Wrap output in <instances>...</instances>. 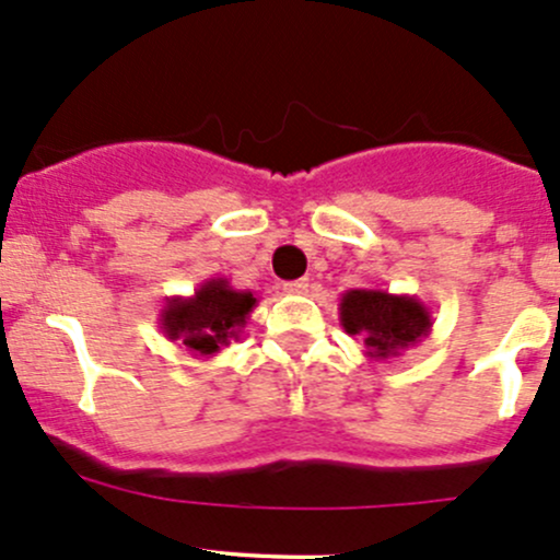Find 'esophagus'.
I'll use <instances>...</instances> for the list:
<instances>
[{"label": "esophagus", "instance_id": "esophagus-1", "mask_svg": "<svg viewBox=\"0 0 560 560\" xmlns=\"http://www.w3.org/2000/svg\"><path fill=\"white\" fill-rule=\"evenodd\" d=\"M284 292H290V295H305V292H308V279L287 281V284H284Z\"/></svg>", "mask_w": 560, "mask_h": 560}]
</instances>
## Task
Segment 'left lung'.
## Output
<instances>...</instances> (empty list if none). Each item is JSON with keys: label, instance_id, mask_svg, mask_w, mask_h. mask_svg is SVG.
I'll return each instance as SVG.
<instances>
[{"label": "left lung", "instance_id": "1", "mask_svg": "<svg viewBox=\"0 0 560 560\" xmlns=\"http://www.w3.org/2000/svg\"><path fill=\"white\" fill-rule=\"evenodd\" d=\"M340 325L362 340L364 357L384 362L399 357L432 332V311L416 295L386 290H346L340 295Z\"/></svg>", "mask_w": 560, "mask_h": 560}]
</instances>
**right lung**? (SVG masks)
<instances>
[{"mask_svg": "<svg viewBox=\"0 0 560 560\" xmlns=\"http://www.w3.org/2000/svg\"><path fill=\"white\" fill-rule=\"evenodd\" d=\"M255 305V292L233 290L231 281L214 276L190 298H166L158 325L168 340H179L196 359H209L238 340Z\"/></svg>", "mask_w": 560, "mask_h": 560, "instance_id": "obj_1", "label": "right lung"}]
</instances>
